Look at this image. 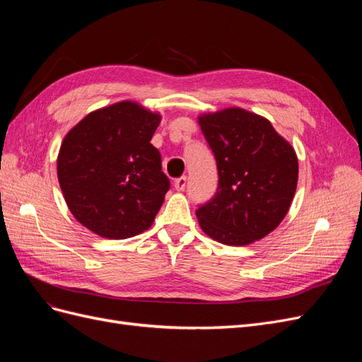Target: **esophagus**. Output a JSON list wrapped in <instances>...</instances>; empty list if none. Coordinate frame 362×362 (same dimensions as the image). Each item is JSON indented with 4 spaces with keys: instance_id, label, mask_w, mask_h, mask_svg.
I'll return each instance as SVG.
<instances>
[{
    "instance_id": "esophagus-1",
    "label": "esophagus",
    "mask_w": 362,
    "mask_h": 362,
    "mask_svg": "<svg viewBox=\"0 0 362 362\" xmlns=\"http://www.w3.org/2000/svg\"><path fill=\"white\" fill-rule=\"evenodd\" d=\"M185 184H187V177H181V178H178V180H175L173 187L180 192V190H184Z\"/></svg>"
}]
</instances>
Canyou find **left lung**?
<instances>
[{"label":"left lung","instance_id":"1","mask_svg":"<svg viewBox=\"0 0 362 362\" xmlns=\"http://www.w3.org/2000/svg\"><path fill=\"white\" fill-rule=\"evenodd\" d=\"M198 124L218 172L214 198L196 210L201 229L228 246L258 242L291 206L299 178L294 148L269 119L240 107L202 113Z\"/></svg>","mask_w":362,"mask_h":362}]
</instances>
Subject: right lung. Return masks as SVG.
Masks as SVG:
<instances>
[{
  "mask_svg": "<svg viewBox=\"0 0 362 362\" xmlns=\"http://www.w3.org/2000/svg\"><path fill=\"white\" fill-rule=\"evenodd\" d=\"M161 115L120 101L84 116L64 136L57 178L72 216L103 238L149 229L169 190L151 139Z\"/></svg>",
  "mask_w": 362,
  "mask_h": 362,
  "instance_id": "1",
  "label": "right lung"
}]
</instances>
